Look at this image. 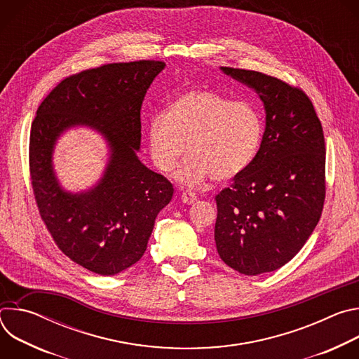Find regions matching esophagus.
Returning a JSON list of instances; mask_svg holds the SVG:
<instances>
[{
    "mask_svg": "<svg viewBox=\"0 0 359 359\" xmlns=\"http://www.w3.org/2000/svg\"><path fill=\"white\" fill-rule=\"evenodd\" d=\"M180 198L184 204H193L194 201H197V196L194 193H190V191H183Z\"/></svg>",
    "mask_w": 359,
    "mask_h": 359,
    "instance_id": "esophagus-1",
    "label": "esophagus"
}]
</instances>
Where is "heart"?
I'll return each mask as SVG.
<instances>
[{"label":"heart","mask_w":359,"mask_h":359,"mask_svg":"<svg viewBox=\"0 0 359 359\" xmlns=\"http://www.w3.org/2000/svg\"><path fill=\"white\" fill-rule=\"evenodd\" d=\"M262 136L263 121L252 105L203 88L180 93L147 126L150 156L161 172H172L186 150L189 158L175 175L186 187L241 175L257 155Z\"/></svg>","instance_id":"1"}]
</instances>
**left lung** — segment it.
Returning <instances> with one entry per match:
<instances>
[{
    "label": "left lung",
    "mask_w": 359,
    "mask_h": 359,
    "mask_svg": "<svg viewBox=\"0 0 359 359\" xmlns=\"http://www.w3.org/2000/svg\"><path fill=\"white\" fill-rule=\"evenodd\" d=\"M264 105L266 129L251 165L216 196L220 259L245 276L287 264L313 234L325 198V142L310 97L257 71L222 67Z\"/></svg>",
    "instance_id": "left-lung-1"
}]
</instances>
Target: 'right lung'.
I'll return each instance as SVG.
<instances>
[{"label":"right lung","instance_id":"obj_1","mask_svg":"<svg viewBox=\"0 0 359 359\" xmlns=\"http://www.w3.org/2000/svg\"><path fill=\"white\" fill-rule=\"evenodd\" d=\"M166 64H109L64 79L36 111L29 137V169L39 215L64 254L83 269L115 276L137 263L173 186L139 156L144 95ZM88 127L107 142L109 162L89 189L62 187L53 168L57 139Z\"/></svg>","mask_w":359,"mask_h":359}]
</instances>
